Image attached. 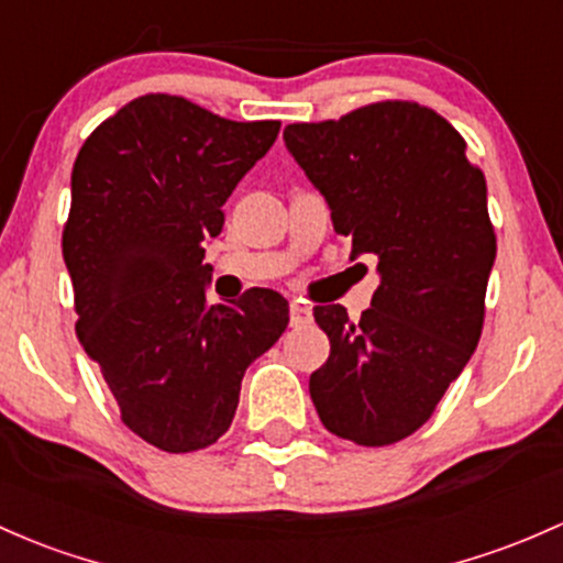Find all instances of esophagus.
<instances>
[{
	"instance_id": "34e87169",
	"label": "esophagus",
	"mask_w": 563,
	"mask_h": 563,
	"mask_svg": "<svg viewBox=\"0 0 563 563\" xmlns=\"http://www.w3.org/2000/svg\"><path fill=\"white\" fill-rule=\"evenodd\" d=\"M308 322H311V308L300 303V300H292V303H289V324H292V328H303Z\"/></svg>"
}]
</instances>
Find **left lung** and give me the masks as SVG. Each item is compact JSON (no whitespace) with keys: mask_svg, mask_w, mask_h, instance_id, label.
<instances>
[{"mask_svg":"<svg viewBox=\"0 0 563 563\" xmlns=\"http://www.w3.org/2000/svg\"><path fill=\"white\" fill-rule=\"evenodd\" d=\"M284 144L324 196L349 260H378L373 303L313 306L330 356L308 391L322 424L356 445H389L432 416L473 356L497 257L486 177L445 118L378 101L324 123H292Z\"/></svg>","mask_w":563,"mask_h":563,"instance_id":"left-lung-1","label":"left lung"}]
</instances>
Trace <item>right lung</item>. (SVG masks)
<instances>
[{"label":"right lung","mask_w":563,"mask_h":563,"mask_svg":"<svg viewBox=\"0 0 563 563\" xmlns=\"http://www.w3.org/2000/svg\"><path fill=\"white\" fill-rule=\"evenodd\" d=\"M279 129L150 93L104 120L71 168L64 263L77 338L123 424L161 451L217 443L246 367L287 330L289 306L274 289L211 306L203 265V246L225 222L222 203Z\"/></svg>","instance_id":"add662e5"}]
</instances>
